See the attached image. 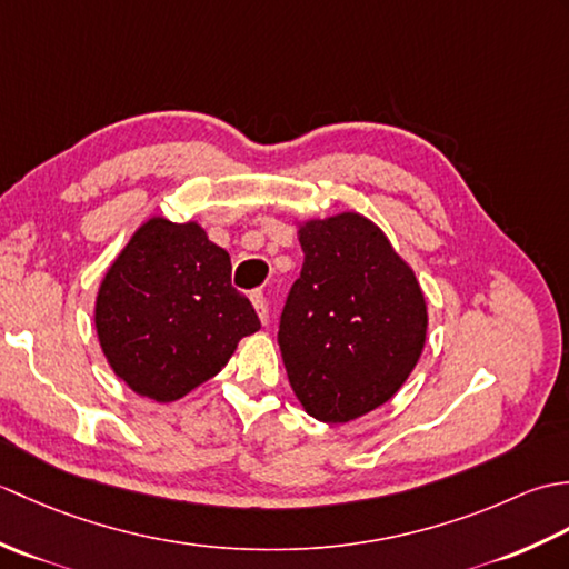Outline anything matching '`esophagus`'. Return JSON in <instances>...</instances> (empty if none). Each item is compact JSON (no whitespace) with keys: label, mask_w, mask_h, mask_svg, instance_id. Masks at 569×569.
I'll list each match as a JSON object with an SVG mask.
<instances>
[{"label":"esophagus","mask_w":569,"mask_h":569,"mask_svg":"<svg viewBox=\"0 0 569 569\" xmlns=\"http://www.w3.org/2000/svg\"><path fill=\"white\" fill-rule=\"evenodd\" d=\"M249 298H251L253 308H257L261 322L269 320V306H266V298H263V293H261V291H251V293H249Z\"/></svg>","instance_id":"obj_1"}]
</instances>
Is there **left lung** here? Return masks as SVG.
I'll return each instance as SVG.
<instances>
[{
  "mask_svg": "<svg viewBox=\"0 0 569 569\" xmlns=\"http://www.w3.org/2000/svg\"><path fill=\"white\" fill-rule=\"evenodd\" d=\"M303 271L288 293L278 345L308 416L349 422L383 406L416 369L428 332L413 269L359 212L298 227Z\"/></svg>",
  "mask_w": 569,
  "mask_h": 569,
  "instance_id": "8db88e82",
  "label": "left lung"
}]
</instances>
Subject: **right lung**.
<instances>
[{
    "instance_id": "obj_1",
    "label": "right lung",
    "mask_w": 569,
    "mask_h": 569,
    "mask_svg": "<svg viewBox=\"0 0 569 569\" xmlns=\"http://www.w3.org/2000/svg\"><path fill=\"white\" fill-rule=\"evenodd\" d=\"M94 328L131 391L171 403L212 379L261 322L232 288L229 253L198 222H143L107 269Z\"/></svg>"
}]
</instances>
